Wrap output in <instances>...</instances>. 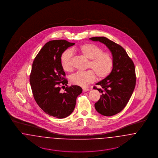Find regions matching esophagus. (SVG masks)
Returning <instances> with one entry per match:
<instances>
[{
	"mask_svg": "<svg viewBox=\"0 0 158 158\" xmlns=\"http://www.w3.org/2000/svg\"><path fill=\"white\" fill-rule=\"evenodd\" d=\"M88 90H89V89H87V88H83V92H87V91H88Z\"/></svg>",
	"mask_w": 158,
	"mask_h": 158,
	"instance_id": "34e87169",
	"label": "esophagus"
}]
</instances>
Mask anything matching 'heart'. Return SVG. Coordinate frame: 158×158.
Segmentation results:
<instances>
[{
	"instance_id": "1",
	"label": "heart",
	"mask_w": 158,
	"mask_h": 158,
	"mask_svg": "<svg viewBox=\"0 0 158 158\" xmlns=\"http://www.w3.org/2000/svg\"><path fill=\"white\" fill-rule=\"evenodd\" d=\"M79 51L84 57L89 60L87 68L90 70L83 72H77L71 76L70 79L72 83L86 87L96 79V76L99 79H102L110 74L114 62L110 53L103 52L102 48L93 43L81 45ZM73 52L70 49L66 50L61 56V66L66 72L73 70Z\"/></svg>"
}]
</instances>
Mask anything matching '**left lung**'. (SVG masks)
<instances>
[{"mask_svg": "<svg viewBox=\"0 0 158 158\" xmlns=\"http://www.w3.org/2000/svg\"><path fill=\"white\" fill-rule=\"evenodd\" d=\"M89 40L105 44L113 56L114 63L110 74L96 83L102 89L94 88L102 93L95 104L96 110L104 116H112L124 109L134 91L136 81L135 64L126 50L108 38L95 37Z\"/></svg>", "mask_w": 158, "mask_h": 158, "instance_id": "left-lung-1", "label": "left lung"}]
</instances>
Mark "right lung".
<instances>
[{
    "mask_svg": "<svg viewBox=\"0 0 158 158\" xmlns=\"http://www.w3.org/2000/svg\"><path fill=\"white\" fill-rule=\"evenodd\" d=\"M75 43L64 40L48 41L43 47L33 61L30 82L34 99L38 106L50 116L67 117L73 111L76 98L82 92L77 85L67 86L60 92V85L67 86L61 56ZM62 86V87H63Z\"/></svg>",
    "mask_w": 158,
    "mask_h": 158,
    "instance_id": "right-lung-1",
    "label": "right lung"
}]
</instances>
